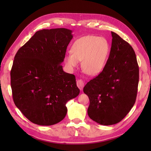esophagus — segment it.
Listing matches in <instances>:
<instances>
[{
    "instance_id": "esophagus-1",
    "label": "esophagus",
    "mask_w": 151,
    "mask_h": 151,
    "mask_svg": "<svg viewBox=\"0 0 151 151\" xmlns=\"http://www.w3.org/2000/svg\"><path fill=\"white\" fill-rule=\"evenodd\" d=\"M77 86L78 88L82 90L83 88V87L84 86V81L83 79H79L78 81H77Z\"/></svg>"
}]
</instances>
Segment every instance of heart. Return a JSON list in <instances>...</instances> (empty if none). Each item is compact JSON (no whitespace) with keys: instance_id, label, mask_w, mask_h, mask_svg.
Listing matches in <instances>:
<instances>
[{"instance_id":"b5f03b06","label":"heart","mask_w":151,"mask_h":151,"mask_svg":"<svg viewBox=\"0 0 151 151\" xmlns=\"http://www.w3.org/2000/svg\"><path fill=\"white\" fill-rule=\"evenodd\" d=\"M71 52L65 57L67 66L73 69L82 61V68L89 75H97L101 72L107 60L109 47L103 38L93 35L84 36L76 40Z\"/></svg>"}]
</instances>
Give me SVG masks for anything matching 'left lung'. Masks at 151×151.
Wrapping results in <instances>:
<instances>
[{
  "mask_svg": "<svg viewBox=\"0 0 151 151\" xmlns=\"http://www.w3.org/2000/svg\"><path fill=\"white\" fill-rule=\"evenodd\" d=\"M112 43L107 62L100 74L84 86L89 98L88 114L103 125L116 124L135 103L139 68L131 45L111 31Z\"/></svg>",
  "mask_w": 151,
  "mask_h": 151,
  "instance_id": "left-lung-1",
  "label": "left lung"
}]
</instances>
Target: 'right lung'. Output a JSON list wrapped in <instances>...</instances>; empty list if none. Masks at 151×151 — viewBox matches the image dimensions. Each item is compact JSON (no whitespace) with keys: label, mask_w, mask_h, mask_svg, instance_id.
<instances>
[{"label":"right lung","mask_w":151,"mask_h":151,"mask_svg":"<svg viewBox=\"0 0 151 151\" xmlns=\"http://www.w3.org/2000/svg\"><path fill=\"white\" fill-rule=\"evenodd\" d=\"M65 28L36 32L18 50L11 71L13 101L35 124L52 125L65 118V104L80 93L74 75L61 65L72 38Z\"/></svg>","instance_id":"1"}]
</instances>
